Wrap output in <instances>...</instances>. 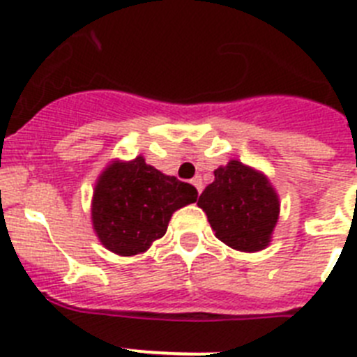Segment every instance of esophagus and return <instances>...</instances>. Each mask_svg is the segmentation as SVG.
<instances>
[{"label":"esophagus","mask_w":357,"mask_h":357,"mask_svg":"<svg viewBox=\"0 0 357 357\" xmlns=\"http://www.w3.org/2000/svg\"><path fill=\"white\" fill-rule=\"evenodd\" d=\"M191 184L195 185V188H197V191L198 193H202V189H204V182H202V176H195V178H191Z\"/></svg>","instance_id":"34e87169"}]
</instances>
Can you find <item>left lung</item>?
<instances>
[{
    "label": "left lung",
    "instance_id": "1",
    "mask_svg": "<svg viewBox=\"0 0 357 357\" xmlns=\"http://www.w3.org/2000/svg\"><path fill=\"white\" fill-rule=\"evenodd\" d=\"M198 207L206 211L216 238L230 248L259 252L268 247L279 220V197L263 173L239 160L214 169Z\"/></svg>",
    "mask_w": 357,
    "mask_h": 357
}]
</instances>
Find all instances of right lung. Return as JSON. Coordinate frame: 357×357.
<instances>
[{
	"mask_svg": "<svg viewBox=\"0 0 357 357\" xmlns=\"http://www.w3.org/2000/svg\"><path fill=\"white\" fill-rule=\"evenodd\" d=\"M197 198L193 185L164 175L141 155L128 162L114 160L94 188V232L107 250L118 255L141 254L166 234L172 214Z\"/></svg>",
	"mask_w": 357,
	"mask_h": 357,
	"instance_id": "obj_1",
	"label": "right lung"
}]
</instances>
